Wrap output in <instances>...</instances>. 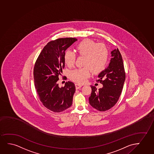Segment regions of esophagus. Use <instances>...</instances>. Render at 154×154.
I'll return each mask as SVG.
<instances>
[{
    "label": "esophagus",
    "instance_id": "34e87169",
    "mask_svg": "<svg viewBox=\"0 0 154 154\" xmlns=\"http://www.w3.org/2000/svg\"><path fill=\"white\" fill-rule=\"evenodd\" d=\"M75 86H76V89H79L80 87H82V85H80V84H75Z\"/></svg>",
    "mask_w": 154,
    "mask_h": 154
}]
</instances>
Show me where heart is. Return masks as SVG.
Wrapping results in <instances>:
<instances>
[{
    "label": "heart",
    "instance_id": "obj_1",
    "mask_svg": "<svg viewBox=\"0 0 154 154\" xmlns=\"http://www.w3.org/2000/svg\"><path fill=\"white\" fill-rule=\"evenodd\" d=\"M79 55L85 56L82 68H77L70 72V78L75 82L82 84L90 75V70L94 74L100 73L106 68L108 62L109 53L106 46L98 44L93 40L86 38L79 42L76 46ZM76 56L74 52L67 50L65 52V63L69 67L74 66Z\"/></svg>",
    "mask_w": 154,
    "mask_h": 154
}]
</instances>
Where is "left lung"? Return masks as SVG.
<instances>
[{
  "mask_svg": "<svg viewBox=\"0 0 154 154\" xmlns=\"http://www.w3.org/2000/svg\"><path fill=\"white\" fill-rule=\"evenodd\" d=\"M112 58L107 68L98 75V81L103 87L97 89L91 86V94L89 98L90 106L96 110L105 111L118 102L125 80V72L122 55L118 48L111 52Z\"/></svg>",
  "mask_w": 154,
  "mask_h": 154,
  "instance_id": "1",
  "label": "left lung"
}]
</instances>
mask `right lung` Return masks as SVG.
I'll list each match as a JSON object with an SVG mask.
<instances>
[{"label": "right lung", "instance_id": "add662e5", "mask_svg": "<svg viewBox=\"0 0 154 154\" xmlns=\"http://www.w3.org/2000/svg\"><path fill=\"white\" fill-rule=\"evenodd\" d=\"M77 39L58 38L48 42L41 52L34 65L33 76L37 94L44 106L54 112H60L72 105L76 88L72 82L59 87L58 76L65 67L64 55Z\"/></svg>", "mask_w": 154, "mask_h": 154}]
</instances>
